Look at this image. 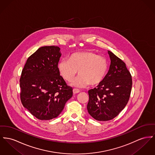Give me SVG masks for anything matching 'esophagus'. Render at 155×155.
I'll return each mask as SVG.
<instances>
[{"label":"esophagus","mask_w":155,"mask_h":155,"mask_svg":"<svg viewBox=\"0 0 155 155\" xmlns=\"http://www.w3.org/2000/svg\"><path fill=\"white\" fill-rule=\"evenodd\" d=\"M73 92L74 94H76V93H79L80 92V91L78 89H73Z\"/></svg>","instance_id":"esophagus-1"}]
</instances>
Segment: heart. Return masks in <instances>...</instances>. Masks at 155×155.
<instances>
[{"label": "heart", "mask_w": 155, "mask_h": 155, "mask_svg": "<svg viewBox=\"0 0 155 155\" xmlns=\"http://www.w3.org/2000/svg\"><path fill=\"white\" fill-rule=\"evenodd\" d=\"M58 68L62 78L71 82L77 72L79 76L73 83L77 87L88 85H97L104 79L108 69V62L102 56L91 51L73 53L68 61L62 60L58 63Z\"/></svg>", "instance_id": "1"}]
</instances>
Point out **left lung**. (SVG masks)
<instances>
[{
    "instance_id": "1",
    "label": "left lung",
    "mask_w": 155,
    "mask_h": 155,
    "mask_svg": "<svg viewBox=\"0 0 155 155\" xmlns=\"http://www.w3.org/2000/svg\"><path fill=\"white\" fill-rule=\"evenodd\" d=\"M109 69L103 81L88 91V113L98 121L113 119L124 109L129 101L132 86L131 74L126 64L108 51Z\"/></svg>"
}]
</instances>
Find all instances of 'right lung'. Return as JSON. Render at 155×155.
<instances>
[{
    "mask_svg": "<svg viewBox=\"0 0 155 155\" xmlns=\"http://www.w3.org/2000/svg\"><path fill=\"white\" fill-rule=\"evenodd\" d=\"M58 46L39 48L28 59L20 79L23 106L38 119L58 117L73 96V89L59 72L62 55Z\"/></svg>",
    "mask_w": 155,
    "mask_h": 155,
    "instance_id": "1",
    "label": "right lung"
}]
</instances>
